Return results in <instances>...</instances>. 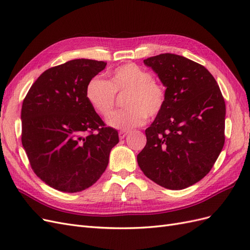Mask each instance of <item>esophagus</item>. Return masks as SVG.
I'll return each instance as SVG.
<instances>
[{"instance_id":"obj_1","label":"esophagus","mask_w":250,"mask_h":250,"mask_svg":"<svg viewBox=\"0 0 250 250\" xmlns=\"http://www.w3.org/2000/svg\"><path fill=\"white\" fill-rule=\"evenodd\" d=\"M127 134H128V131H120V132H119V138H120V140H123Z\"/></svg>"}]
</instances>
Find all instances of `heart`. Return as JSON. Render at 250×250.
<instances>
[{
    "label": "heart",
    "mask_w": 250,
    "mask_h": 250,
    "mask_svg": "<svg viewBox=\"0 0 250 250\" xmlns=\"http://www.w3.org/2000/svg\"><path fill=\"white\" fill-rule=\"evenodd\" d=\"M127 92L128 108L111 114L117 92ZM85 96L92 107L102 117H108L107 124L116 129L129 130L146 123L147 117L155 118L167 103V92L152 74L134 63L116 67L109 80L94 77L87 82Z\"/></svg>",
    "instance_id": "1"
}]
</instances>
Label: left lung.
Returning <instances> with one entry per match:
<instances>
[{
  "label": "left lung",
  "mask_w": 250,
  "mask_h": 250,
  "mask_svg": "<svg viewBox=\"0 0 250 250\" xmlns=\"http://www.w3.org/2000/svg\"><path fill=\"white\" fill-rule=\"evenodd\" d=\"M144 63L167 87V103L145 130L138 164L155 184L183 190L207 175L224 146V98L213 75L191 59L165 53Z\"/></svg>",
  "instance_id": "1"
}]
</instances>
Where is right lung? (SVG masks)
Instances as JSON below:
<instances>
[{"label": "right lung", "instance_id": "right-lung-1", "mask_svg": "<svg viewBox=\"0 0 250 250\" xmlns=\"http://www.w3.org/2000/svg\"><path fill=\"white\" fill-rule=\"evenodd\" d=\"M106 62L74 59L44 71L21 106V144L33 172L66 193L93 186L119 143L86 99L87 82Z\"/></svg>", "mask_w": 250, "mask_h": 250}]
</instances>
